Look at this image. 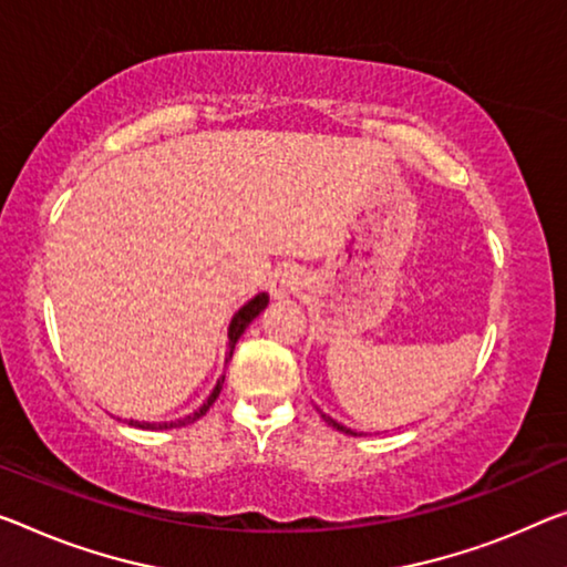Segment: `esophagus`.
Segmentation results:
<instances>
[{
  "label": "esophagus",
  "instance_id": "34e87169",
  "mask_svg": "<svg viewBox=\"0 0 567 567\" xmlns=\"http://www.w3.org/2000/svg\"><path fill=\"white\" fill-rule=\"evenodd\" d=\"M303 286V274L296 266H281L276 268L271 276V296L274 299H286V296L296 293Z\"/></svg>",
  "mask_w": 567,
  "mask_h": 567
}]
</instances>
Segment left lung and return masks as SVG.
<instances>
[{"mask_svg":"<svg viewBox=\"0 0 567 567\" xmlns=\"http://www.w3.org/2000/svg\"><path fill=\"white\" fill-rule=\"evenodd\" d=\"M319 413H321V411H319ZM321 417H324V423H329V425H332V429H337V431H342V433H347V435H362L360 431H352V429H347V425H342V423H337L332 415L321 413Z\"/></svg>","mask_w":567,"mask_h":567,"instance_id":"left-lung-1","label":"left lung"}]
</instances>
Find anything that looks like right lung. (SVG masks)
I'll return each instance as SVG.
<instances>
[{"label":"right lung","mask_w":567,"mask_h":567,"mask_svg":"<svg viewBox=\"0 0 567 567\" xmlns=\"http://www.w3.org/2000/svg\"><path fill=\"white\" fill-rule=\"evenodd\" d=\"M268 307V293L266 291H258L254 299H248L243 307L233 313L230 324H228V350H225V364L230 362L235 344H238V339L243 337V332L250 327V321H254L260 311ZM223 382H225V374H220L215 382V388L210 390V395L203 405L197 408L195 413H189L185 417H179V421H164V423H150V421H128V425H134V429H144V431H167V429H179V425H187V423H195L197 417H203L207 411H210V405L217 400L223 390Z\"/></svg>","instance_id":"add662e5"}]
</instances>
